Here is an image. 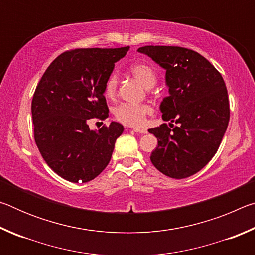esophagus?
Instances as JSON below:
<instances>
[{"label": "esophagus", "mask_w": 255, "mask_h": 255, "mask_svg": "<svg viewBox=\"0 0 255 255\" xmlns=\"http://www.w3.org/2000/svg\"><path fill=\"white\" fill-rule=\"evenodd\" d=\"M133 131L137 132V133H146L147 132V130L144 128H133Z\"/></svg>", "instance_id": "34e87169"}]
</instances>
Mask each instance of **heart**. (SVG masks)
Wrapping results in <instances>:
<instances>
[{
    "label": "heart",
    "mask_w": 255,
    "mask_h": 255,
    "mask_svg": "<svg viewBox=\"0 0 255 255\" xmlns=\"http://www.w3.org/2000/svg\"><path fill=\"white\" fill-rule=\"evenodd\" d=\"M130 72L136 79L140 82L146 88L149 89L156 83V73L147 64L137 63L133 64L130 68ZM118 86V75L116 72H112L108 76L105 83V93L107 97L112 98L117 92ZM150 112V108L146 105H136V103H120L118 107L115 108V117L120 123L128 126H140L144 123L146 115Z\"/></svg>",
    "instance_id": "b5f03b06"
}]
</instances>
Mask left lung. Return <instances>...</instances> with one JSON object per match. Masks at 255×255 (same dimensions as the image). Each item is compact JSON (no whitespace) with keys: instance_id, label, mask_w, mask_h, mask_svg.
Wrapping results in <instances>:
<instances>
[{"instance_id":"1","label":"left lung","mask_w":255,"mask_h":255,"mask_svg":"<svg viewBox=\"0 0 255 255\" xmlns=\"http://www.w3.org/2000/svg\"><path fill=\"white\" fill-rule=\"evenodd\" d=\"M147 55L166 71L169 96L159 105L164 122L148 129L157 138L150 161L163 174L189 178L205 167L217 152L230 122L225 82L204 56L173 46H145Z\"/></svg>"}]
</instances>
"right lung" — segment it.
<instances>
[{
  "label": "right lung",
  "mask_w": 255,
  "mask_h": 255,
  "mask_svg": "<svg viewBox=\"0 0 255 255\" xmlns=\"http://www.w3.org/2000/svg\"><path fill=\"white\" fill-rule=\"evenodd\" d=\"M129 47L82 48L55 58L31 103L34 140L45 162L70 182H89L110 162L122 124L91 130L90 119L108 118L105 83Z\"/></svg>",
  "instance_id": "right-lung-1"
}]
</instances>
